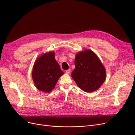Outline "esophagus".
Listing matches in <instances>:
<instances>
[{"label": "esophagus", "instance_id": "obj_1", "mask_svg": "<svg viewBox=\"0 0 135 135\" xmlns=\"http://www.w3.org/2000/svg\"><path fill=\"white\" fill-rule=\"evenodd\" d=\"M65 72H66L67 74H70V72H71V70H70V69H68V70H66Z\"/></svg>", "mask_w": 135, "mask_h": 135}]
</instances>
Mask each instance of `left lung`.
<instances>
[{
    "label": "left lung",
    "instance_id": "left-lung-1",
    "mask_svg": "<svg viewBox=\"0 0 135 135\" xmlns=\"http://www.w3.org/2000/svg\"><path fill=\"white\" fill-rule=\"evenodd\" d=\"M74 63L75 68L71 77L83 91H95L104 83L106 79L105 69L93 51L86 50L78 53Z\"/></svg>",
    "mask_w": 135,
    "mask_h": 135
}]
</instances>
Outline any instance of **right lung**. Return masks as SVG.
Masks as SVG:
<instances>
[{"mask_svg":"<svg viewBox=\"0 0 135 135\" xmlns=\"http://www.w3.org/2000/svg\"><path fill=\"white\" fill-rule=\"evenodd\" d=\"M64 74L55 58V52H50L36 59L32 71V78L39 90L50 93Z\"/></svg>","mask_w":135,"mask_h":135,"instance_id":"right-lung-1","label":"right lung"}]
</instances>
